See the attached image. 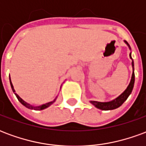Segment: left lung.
I'll list each match as a JSON object with an SVG mask.
<instances>
[{
	"instance_id": "obj_1",
	"label": "left lung",
	"mask_w": 146,
	"mask_h": 146,
	"mask_svg": "<svg viewBox=\"0 0 146 146\" xmlns=\"http://www.w3.org/2000/svg\"><path fill=\"white\" fill-rule=\"evenodd\" d=\"M127 44L128 45L129 48H130V45L128 44V43L124 40ZM130 58H131L132 62V68H133V73H132L131 76V82L129 84V85L127 86V88L126 89L124 92H123L121 95H119V97H117L116 99H114L113 101L107 102H96V101H91L90 102L92 105H94L95 107L98 108L99 110H115L116 108L119 107L121 105L127 100V98H128V96L131 95L133 88H134V84H135V73H134V61L132 59L131 54L130 53Z\"/></svg>"
}]
</instances>
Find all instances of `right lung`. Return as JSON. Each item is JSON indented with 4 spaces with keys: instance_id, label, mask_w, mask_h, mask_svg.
Instances as JSON below:
<instances>
[{
    "instance_id": "obj_1",
    "label": "right lung",
    "mask_w": 146,
    "mask_h": 146,
    "mask_svg": "<svg viewBox=\"0 0 146 146\" xmlns=\"http://www.w3.org/2000/svg\"><path fill=\"white\" fill-rule=\"evenodd\" d=\"M9 80H10V84H11V89H12V92H14V94L15 95V96H16V98H18V100L24 106H26V107L28 108V109H30V110H44V109H46V108L49 107V106H50L51 104H53L54 102H55V100H56V98H55L52 102H48V103H45V104H43V105H41V106H31V105H30L29 103L26 102L24 101V100H23V99H22V98H21L20 97H19V95H18L16 93H15V91L14 87H13V85H12V83H11V81L10 76H9Z\"/></svg>"
}]
</instances>
